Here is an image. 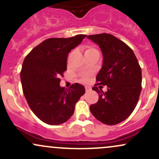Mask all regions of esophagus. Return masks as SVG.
Masks as SVG:
<instances>
[{
    "label": "esophagus",
    "instance_id": "34e87169",
    "mask_svg": "<svg viewBox=\"0 0 159 159\" xmlns=\"http://www.w3.org/2000/svg\"><path fill=\"white\" fill-rule=\"evenodd\" d=\"M91 90V88L90 87H88V86H86L85 87V90L86 92H88V91H90Z\"/></svg>",
    "mask_w": 159,
    "mask_h": 159
}]
</instances>
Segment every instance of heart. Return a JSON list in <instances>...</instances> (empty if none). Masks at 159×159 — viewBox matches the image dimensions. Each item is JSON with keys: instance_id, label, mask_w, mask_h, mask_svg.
<instances>
[{"instance_id": "b5f03b06", "label": "heart", "mask_w": 159, "mask_h": 159, "mask_svg": "<svg viewBox=\"0 0 159 159\" xmlns=\"http://www.w3.org/2000/svg\"><path fill=\"white\" fill-rule=\"evenodd\" d=\"M93 48H87V50H86V51H90V50H93ZM86 51H85V52H86ZM87 77H85V78H83V81H87Z\"/></svg>"}]
</instances>
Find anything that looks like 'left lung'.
<instances>
[{"label": "left lung", "mask_w": 159, "mask_h": 159, "mask_svg": "<svg viewBox=\"0 0 159 159\" xmlns=\"http://www.w3.org/2000/svg\"><path fill=\"white\" fill-rule=\"evenodd\" d=\"M97 44L103 56L102 66L96 75L98 84L93 90L98 100L90 106V112L107 125H116L127 119L135 108L141 91V69L133 51L111 34L87 36ZM106 85L104 92L100 86Z\"/></svg>", "instance_id": "obj_1"}]
</instances>
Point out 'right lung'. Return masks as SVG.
<instances>
[{
    "label": "right lung",
    "instance_id": "1",
    "mask_svg": "<svg viewBox=\"0 0 159 159\" xmlns=\"http://www.w3.org/2000/svg\"><path fill=\"white\" fill-rule=\"evenodd\" d=\"M86 35L51 38L36 46L25 58L20 76L25 97L34 114L48 125H60L72 116L75 103L85 93L82 84L60 86L66 70L67 57Z\"/></svg>",
    "mask_w": 159,
    "mask_h": 159
}]
</instances>
